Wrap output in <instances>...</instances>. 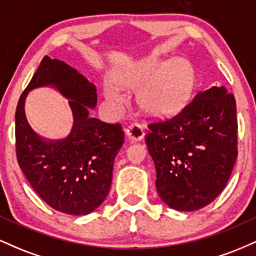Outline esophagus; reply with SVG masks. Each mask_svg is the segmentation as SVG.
<instances>
[{
    "instance_id": "esophagus-1",
    "label": "esophagus",
    "mask_w": 256,
    "mask_h": 256,
    "mask_svg": "<svg viewBox=\"0 0 256 256\" xmlns=\"http://www.w3.org/2000/svg\"><path fill=\"white\" fill-rule=\"evenodd\" d=\"M126 134L132 140H140L144 137V130H143L142 125L138 124L137 122H134L126 128Z\"/></svg>"
}]
</instances>
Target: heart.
Masks as SVG:
<instances>
[{
  "mask_svg": "<svg viewBox=\"0 0 256 256\" xmlns=\"http://www.w3.org/2000/svg\"><path fill=\"white\" fill-rule=\"evenodd\" d=\"M120 88L136 91L138 102L146 113L156 118H167L179 113L189 102L195 88V70L184 58L166 61L149 58L125 71L113 76ZM106 98L122 102V95L116 88H104Z\"/></svg>",
  "mask_w": 256,
  "mask_h": 256,
  "instance_id": "1",
  "label": "heart"
}]
</instances>
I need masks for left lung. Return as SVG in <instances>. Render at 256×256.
<instances>
[{"label":"left lung","mask_w":256,"mask_h":256,"mask_svg":"<svg viewBox=\"0 0 256 256\" xmlns=\"http://www.w3.org/2000/svg\"><path fill=\"white\" fill-rule=\"evenodd\" d=\"M237 128L236 100L225 86L200 91L174 116L148 125L156 190L168 207L200 210L222 192L238 154Z\"/></svg>","instance_id":"obj_1"}]
</instances>
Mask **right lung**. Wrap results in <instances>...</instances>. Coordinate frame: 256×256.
<instances>
[{"mask_svg": "<svg viewBox=\"0 0 256 256\" xmlns=\"http://www.w3.org/2000/svg\"><path fill=\"white\" fill-rule=\"evenodd\" d=\"M44 84H52L70 98L75 124L64 140H42L26 120V95ZM96 104L95 85L64 61L46 55L18 102V164L38 196L58 212L89 214L110 192L114 158L124 143V131L119 122L107 124L92 118L89 108Z\"/></svg>", "mask_w": 256, "mask_h": 256, "instance_id": "right-lung-1", "label": "right lung"}]
</instances>
